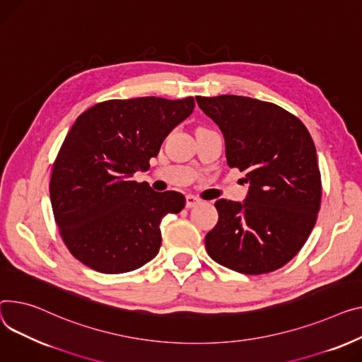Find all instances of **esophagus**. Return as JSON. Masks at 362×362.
<instances>
[{
	"label": "esophagus",
	"instance_id": "1",
	"mask_svg": "<svg viewBox=\"0 0 362 362\" xmlns=\"http://www.w3.org/2000/svg\"><path fill=\"white\" fill-rule=\"evenodd\" d=\"M202 201L201 198L195 197V195H186V208H194L197 205H199Z\"/></svg>",
	"mask_w": 362,
	"mask_h": 362
}]
</instances>
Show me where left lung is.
<instances>
[{
	"instance_id": "left-lung-1",
	"label": "left lung",
	"mask_w": 362,
	"mask_h": 362,
	"mask_svg": "<svg viewBox=\"0 0 362 362\" xmlns=\"http://www.w3.org/2000/svg\"><path fill=\"white\" fill-rule=\"evenodd\" d=\"M197 103L223 131L227 164L250 185L243 204L215 202L218 223L205 235L206 252L240 274L274 272L301 250L317 220L315 142L297 116L269 102L223 94Z\"/></svg>"
}]
</instances>
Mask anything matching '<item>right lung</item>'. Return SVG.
<instances>
[{"instance_id":"add662e5","label":"right lung","mask_w":362,"mask_h":362,"mask_svg":"<svg viewBox=\"0 0 362 362\" xmlns=\"http://www.w3.org/2000/svg\"><path fill=\"white\" fill-rule=\"evenodd\" d=\"M194 107V98L150 95L106 100L77 117L54 161L49 194L64 243L86 267L124 274L157 256L163 216L180 212L186 199L132 177Z\"/></svg>"}]
</instances>
